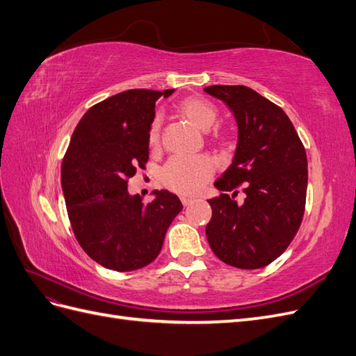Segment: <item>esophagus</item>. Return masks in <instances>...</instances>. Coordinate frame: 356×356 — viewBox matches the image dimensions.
Segmentation results:
<instances>
[{
    "mask_svg": "<svg viewBox=\"0 0 356 356\" xmlns=\"http://www.w3.org/2000/svg\"><path fill=\"white\" fill-rule=\"evenodd\" d=\"M191 202H193V200H191V199H188V197H182V199H181V203L184 204V207H188V204H190Z\"/></svg>",
    "mask_w": 356,
    "mask_h": 356,
    "instance_id": "1",
    "label": "esophagus"
}]
</instances>
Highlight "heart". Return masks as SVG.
Here are the masks:
<instances>
[{"mask_svg": "<svg viewBox=\"0 0 356 356\" xmlns=\"http://www.w3.org/2000/svg\"><path fill=\"white\" fill-rule=\"evenodd\" d=\"M177 110L200 131H209L218 118L217 108L207 99L197 98V96L182 99ZM160 136L161 120L156 117L148 129L149 148L156 149L160 147ZM209 141L218 147H227L232 143V134L227 129L218 127L209 135ZM213 172L215 168L212 160L204 156L174 157L161 170V181L169 190L178 193L181 196H196L213 177Z\"/></svg>", "mask_w": 356, "mask_h": 356, "instance_id": "b5f03b06", "label": "heart"}]
</instances>
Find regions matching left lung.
<instances>
[{"label":"left lung","instance_id":"obj_1","mask_svg":"<svg viewBox=\"0 0 356 356\" xmlns=\"http://www.w3.org/2000/svg\"><path fill=\"white\" fill-rule=\"evenodd\" d=\"M204 92L227 104L239 129L233 163L208 200L211 250L225 264L260 268L275 261L297 234L305 215L307 157L281 106L246 86L215 84ZM242 186L247 197L234 200ZM227 191H233L229 197Z\"/></svg>","mask_w":356,"mask_h":356}]
</instances>
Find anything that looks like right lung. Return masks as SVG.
<instances>
[{
    "mask_svg": "<svg viewBox=\"0 0 356 356\" xmlns=\"http://www.w3.org/2000/svg\"><path fill=\"white\" fill-rule=\"evenodd\" d=\"M163 92L132 89L86 111L62 161L60 181L75 239L92 260L131 272L156 260L182 204L172 193L153 191L144 203L127 181L148 160V129Z\"/></svg>",
    "mask_w": 356,
    "mask_h": 356,
    "instance_id": "right-lung-1",
    "label": "right lung"
}]
</instances>
